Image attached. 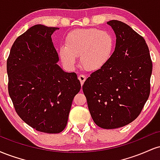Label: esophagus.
Masks as SVG:
<instances>
[{"instance_id":"1","label":"esophagus","mask_w":160,"mask_h":160,"mask_svg":"<svg viewBox=\"0 0 160 160\" xmlns=\"http://www.w3.org/2000/svg\"><path fill=\"white\" fill-rule=\"evenodd\" d=\"M78 79H79V80L80 81V83H81V85L82 86V85H83L84 82H85L86 78V76H84L83 74H80V75H79V76H78Z\"/></svg>"}]
</instances>
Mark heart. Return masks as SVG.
<instances>
[{"label":"heart","mask_w":160,"mask_h":160,"mask_svg":"<svg viewBox=\"0 0 160 160\" xmlns=\"http://www.w3.org/2000/svg\"><path fill=\"white\" fill-rule=\"evenodd\" d=\"M115 40L108 31L97 28H78L70 32L58 54L62 63L69 68L77 65L80 56L82 67L86 71H98L111 59Z\"/></svg>","instance_id":"obj_1"}]
</instances>
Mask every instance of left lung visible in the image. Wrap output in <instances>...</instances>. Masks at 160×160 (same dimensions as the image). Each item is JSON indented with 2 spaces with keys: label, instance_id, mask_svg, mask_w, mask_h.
<instances>
[{
  "label": "left lung",
  "instance_id": "8db88e82",
  "mask_svg": "<svg viewBox=\"0 0 160 160\" xmlns=\"http://www.w3.org/2000/svg\"><path fill=\"white\" fill-rule=\"evenodd\" d=\"M107 23L117 38L114 52L86 79L82 91L95 123L112 129L129 124L141 113L149 98L153 65L143 37L122 22Z\"/></svg>",
  "mask_w": 160,
  "mask_h": 160
}]
</instances>
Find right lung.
Here are the masks:
<instances>
[{"mask_svg": "<svg viewBox=\"0 0 160 160\" xmlns=\"http://www.w3.org/2000/svg\"><path fill=\"white\" fill-rule=\"evenodd\" d=\"M58 28L35 25L18 37L7 61L9 95L24 122L37 131L59 133L81 85L57 62L51 35Z\"/></svg>", "mask_w": 160, "mask_h": 160, "instance_id": "1", "label": "right lung"}]
</instances>
